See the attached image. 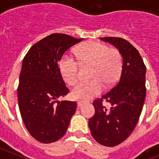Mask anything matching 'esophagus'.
Segmentation results:
<instances>
[{"label":"esophagus","mask_w":159,"mask_h":159,"mask_svg":"<svg viewBox=\"0 0 159 159\" xmlns=\"http://www.w3.org/2000/svg\"><path fill=\"white\" fill-rule=\"evenodd\" d=\"M85 103V102H84V101H78V107H81V106H83Z\"/></svg>","instance_id":"1"}]
</instances>
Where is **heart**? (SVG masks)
Segmentation results:
<instances>
[{"label":"heart","mask_w":159,"mask_h":159,"mask_svg":"<svg viewBox=\"0 0 159 159\" xmlns=\"http://www.w3.org/2000/svg\"><path fill=\"white\" fill-rule=\"evenodd\" d=\"M76 56L81 66H91V80L81 82L72 90L74 99L88 100L97 96L106 86H111L119 78L121 59L117 49H109L104 44L94 41L85 42L76 50ZM63 79L70 85L79 80V63L69 55H64L59 64Z\"/></svg>","instance_id":"obj_1"}]
</instances>
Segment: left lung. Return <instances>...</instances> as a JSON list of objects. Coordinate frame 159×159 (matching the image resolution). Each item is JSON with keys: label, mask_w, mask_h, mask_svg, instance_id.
Here are the masks:
<instances>
[{"label": "left lung", "mask_w": 159, "mask_h": 159, "mask_svg": "<svg viewBox=\"0 0 159 159\" xmlns=\"http://www.w3.org/2000/svg\"><path fill=\"white\" fill-rule=\"evenodd\" d=\"M119 50L122 66L118 83L93 101L94 115L89 120L93 139L101 145L115 146L129 137L138 123L146 98V66L138 49L121 38H101ZM103 100L111 105L109 110Z\"/></svg>", "instance_id": "obj_1"}]
</instances>
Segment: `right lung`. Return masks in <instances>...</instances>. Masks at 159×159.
I'll use <instances>...</instances> for the list:
<instances>
[{
    "label": "right lung",
    "instance_id": "1",
    "mask_svg": "<svg viewBox=\"0 0 159 159\" xmlns=\"http://www.w3.org/2000/svg\"><path fill=\"white\" fill-rule=\"evenodd\" d=\"M82 40L50 34L34 44L23 59L17 87L19 110L26 129L40 143L62 138L75 114L76 102L57 101L70 92L59 61L67 49Z\"/></svg>",
    "mask_w": 159,
    "mask_h": 159
}]
</instances>
